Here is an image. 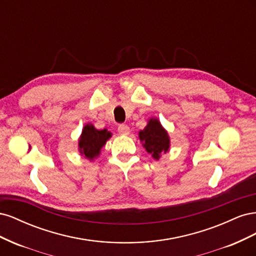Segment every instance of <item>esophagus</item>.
Returning a JSON list of instances; mask_svg holds the SVG:
<instances>
[{
    "instance_id": "obj_1",
    "label": "esophagus",
    "mask_w": 256,
    "mask_h": 256,
    "mask_svg": "<svg viewBox=\"0 0 256 256\" xmlns=\"http://www.w3.org/2000/svg\"><path fill=\"white\" fill-rule=\"evenodd\" d=\"M118 131L120 132V134L127 136L130 132V128L127 125H120L118 128Z\"/></svg>"
}]
</instances>
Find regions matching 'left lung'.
<instances>
[{"instance_id":"8db88e82","label":"left lung","mask_w":256,"mask_h":256,"mask_svg":"<svg viewBox=\"0 0 256 256\" xmlns=\"http://www.w3.org/2000/svg\"><path fill=\"white\" fill-rule=\"evenodd\" d=\"M138 138L146 152L150 154L154 159L159 160L162 154L168 152L170 136L157 118L148 120L147 126L138 132Z\"/></svg>"}]
</instances>
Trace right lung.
Here are the masks:
<instances>
[{
  "instance_id": "obj_1",
  "label": "right lung",
  "mask_w": 256,
  "mask_h": 256,
  "mask_svg": "<svg viewBox=\"0 0 256 256\" xmlns=\"http://www.w3.org/2000/svg\"><path fill=\"white\" fill-rule=\"evenodd\" d=\"M112 136V134L106 129L97 130L92 124H86L83 127L82 134L79 138V152L88 160L98 157L100 150L106 141Z\"/></svg>"
}]
</instances>
